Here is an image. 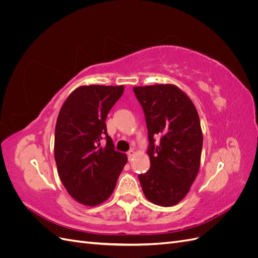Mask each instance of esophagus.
<instances>
[{
	"label": "esophagus",
	"mask_w": 258,
	"mask_h": 258,
	"mask_svg": "<svg viewBox=\"0 0 258 258\" xmlns=\"http://www.w3.org/2000/svg\"><path fill=\"white\" fill-rule=\"evenodd\" d=\"M135 154H136V153H135V151H134V150H130V151L128 152V154H127V155H128V159H129V160H131L132 158H134Z\"/></svg>",
	"instance_id": "obj_1"
}]
</instances>
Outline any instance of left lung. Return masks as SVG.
<instances>
[{
  "label": "left lung",
  "mask_w": 258,
  "mask_h": 258,
  "mask_svg": "<svg viewBox=\"0 0 258 258\" xmlns=\"http://www.w3.org/2000/svg\"><path fill=\"white\" fill-rule=\"evenodd\" d=\"M145 114L147 154L151 168L140 174L147 200L161 207L175 206L197 177L202 136L198 112L186 93L171 84L134 87ZM161 137L158 146L154 138Z\"/></svg>",
  "instance_id": "1"
}]
</instances>
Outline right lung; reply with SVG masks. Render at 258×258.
Listing matches in <instances>:
<instances>
[{
  "label": "right lung",
  "instance_id": "add662e5",
  "mask_svg": "<svg viewBox=\"0 0 258 258\" xmlns=\"http://www.w3.org/2000/svg\"><path fill=\"white\" fill-rule=\"evenodd\" d=\"M123 89L122 85L81 86L59 112L53 146L58 174L70 196L84 206L95 207L110 198L127 163V155L115 151L105 124Z\"/></svg>",
  "mask_w": 258,
  "mask_h": 258
}]
</instances>
